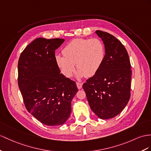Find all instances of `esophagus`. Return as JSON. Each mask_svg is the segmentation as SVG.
<instances>
[{"mask_svg": "<svg viewBox=\"0 0 151 151\" xmlns=\"http://www.w3.org/2000/svg\"><path fill=\"white\" fill-rule=\"evenodd\" d=\"M76 86H77V87H78V89H80V88L82 87V83L80 82H76Z\"/></svg>", "mask_w": 151, "mask_h": 151, "instance_id": "34e87169", "label": "esophagus"}]
</instances>
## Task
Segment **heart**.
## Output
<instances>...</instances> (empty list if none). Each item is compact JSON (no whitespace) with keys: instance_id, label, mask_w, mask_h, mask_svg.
I'll use <instances>...</instances> for the list:
<instances>
[{"instance_id":"1","label":"heart","mask_w":151,"mask_h":151,"mask_svg":"<svg viewBox=\"0 0 151 151\" xmlns=\"http://www.w3.org/2000/svg\"><path fill=\"white\" fill-rule=\"evenodd\" d=\"M63 55L55 56L56 63L61 73L70 78L78 69L77 76L91 77L96 74L105 59V50L103 42L97 38L91 40L75 39L63 50Z\"/></svg>"}]
</instances>
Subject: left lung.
<instances>
[{
    "label": "left lung",
    "instance_id": "left-lung-1",
    "mask_svg": "<svg viewBox=\"0 0 151 151\" xmlns=\"http://www.w3.org/2000/svg\"><path fill=\"white\" fill-rule=\"evenodd\" d=\"M105 45V56L99 71L83 85L92 111L101 119H111L124 109L130 98L131 70L128 53L111 34L96 30Z\"/></svg>",
    "mask_w": 151,
    "mask_h": 151
}]
</instances>
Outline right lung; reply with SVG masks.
I'll list each match as a JSON object with an SVG mask.
<instances>
[{
  "label": "right lung",
  "mask_w": 151,
  "mask_h": 151,
  "mask_svg": "<svg viewBox=\"0 0 151 151\" xmlns=\"http://www.w3.org/2000/svg\"><path fill=\"white\" fill-rule=\"evenodd\" d=\"M60 38L39 37L27 46L18 63V83L27 110L47 126L66 122L71 101L78 92L75 82L60 73L55 52L63 43Z\"/></svg>",
  "instance_id": "right-lung-1"
}]
</instances>
